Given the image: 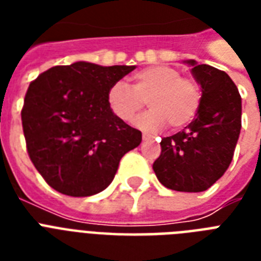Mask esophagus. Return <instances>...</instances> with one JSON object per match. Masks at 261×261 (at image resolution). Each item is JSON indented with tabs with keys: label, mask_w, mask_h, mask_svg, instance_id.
Here are the masks:
<instances>
[{
	"label": "esophagus",
	"mask_w": 261,
	"mask_h": 261,
	"mask_svg": "<svg viewBox=\"0 0 261 261\" xmlns=\"http://www.w3.org/2000/svg\"><path fill=\"white\" fill-rule=\"evenodd\" d=\"M142 138H143V141H153V138H154V137L150 134H147V133H143Z\"/></svg>",
	"instance_id": "obj_1"
}]
</instances>
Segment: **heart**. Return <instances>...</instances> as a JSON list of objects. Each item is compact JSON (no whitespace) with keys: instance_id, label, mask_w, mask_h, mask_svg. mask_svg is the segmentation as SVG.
Instances as JSON below:
<instances>
[{"instance_id":"b5f03b06","label":"heart","mask_w":261,"mask_h":261,"mask_svg":"<svg viewBox=\"0 0 261 261\" xmlns=\"http://www.w3.org/2000/svg\"><path fill=\"white\" fill-rule=\"evenodd\" d=\"M200 97L196 81L181 77L180 70L172 66L146 67L134 75V87L116 81L107 93L111 111L123 122H131L147 100L151 110L134 122L147 131L160 130L167 123L173 130L188 126L198 114Z\"/></svg>"}]
</instances>
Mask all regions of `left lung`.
Returning a JSON list of instances; mask_svg holds the SVG:
<instances>
[{"label":"left lung","instance_id":"1","mask_svg":"<svg viewBox=\"0 0 261 261\" xmlns=\"http://www.w3.org/2000/svg\"><path fill=\"white\" fill-rule=\"evenodd\" d=\"M184 63L200 85V106L186 130L163 138L153 169L169 190L202 192L222 177L233 160L241 130V96L225 71L194 59Z\"/></svg>","mask_w":261,"mask_h":261}]
</instances>
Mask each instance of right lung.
I'll return each instance as SVG.
<instances>
[{
    "label": "right lung",
    "instance_id": "right-lung-1",
    "mask_svg": "<svg viewBox=\"0 0 261 261\" xmlns=\"http://www.w3.org/2000/svg\"><path fill=\"white\" fill-rule=\"evenodd\" d=\"M135 66H100L79 61L55 66L30 84L21 111L27 149L47 184L84 198L114 180L142 133L115 116L107 93Z\"/></svg>",
    "mask_w": 261,
    "mask_h": 261
}]
</instances>
